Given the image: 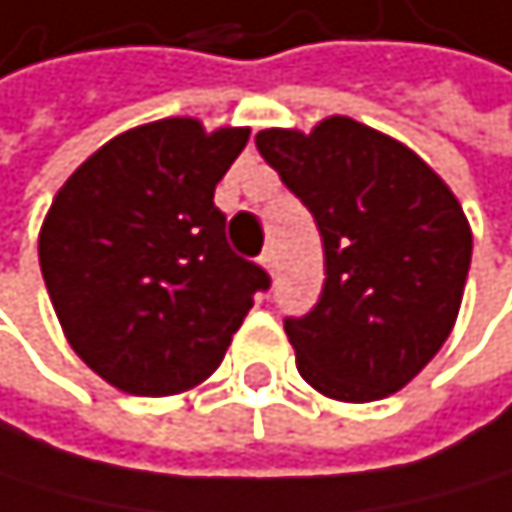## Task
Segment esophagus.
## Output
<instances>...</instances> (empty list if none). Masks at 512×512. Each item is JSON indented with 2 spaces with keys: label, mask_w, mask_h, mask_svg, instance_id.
Returning a JSON list of instances; mask_svg holds the SVG:
<instances>
[{
  "label": "esophagus",
  "mask_w": 512,
  "mask_h": 512,
  "mask_svg": "<svg viewBox=\"0 0 512 512\" xmlns=\"http://www.w3.org/2000/svg\"><path fill=\"white\" fill-rule=\"evenodd\" d=\"M259 262L271 271V275H275V268H278V256H275V247H265V253L259 256Z\"/></svg>",
  "instance_id": "34e87169"
}]
</instances>
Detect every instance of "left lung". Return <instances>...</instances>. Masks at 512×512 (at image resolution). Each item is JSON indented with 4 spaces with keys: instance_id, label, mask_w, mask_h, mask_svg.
<instances>
[{
    "instance_id": "1",
    "label": "left lung",
    "mask_w": 512,
    "mask_h": 512,
    "mask_svg": "<svg viewBox=\"0 0 512 512\" xmlns=\"http://www.w3.org/2000/svg\"><path fill=\"white\" fill-rule=\"evenodd\" d=\"M256 148L312 213L324 287L284 318L302 380L340 402L411 383L454 327L473 234L457 197L414 151L349 117L309 135L265 129Z\"/></svg>"
}]
</instances>
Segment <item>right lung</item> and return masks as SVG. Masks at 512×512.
Listing matches in <instances>:
<instances>
[{
    "label": "right lung",
    "mask_w": 512,
    "mask_h": 512,
    "mask_svg": "<svg viewBox=\"0 0 512 512\" xmlns=\"http://www.w3.org/2000/svg\"><path fill=\"white\" fill-rule=\"evenodd\" d=\"M250 129L172 117L129 129L79 166L39 231V268L67 343L132 395L210 377L268 290V271L225 241L216 185Z\"/></svg>",
    "instance_id": "right-lung-1"
}]
</instances>
